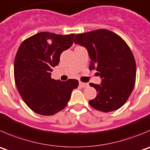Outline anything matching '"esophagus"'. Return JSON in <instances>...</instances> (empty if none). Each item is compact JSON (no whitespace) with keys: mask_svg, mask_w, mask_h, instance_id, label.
<instances>
[{"mask_svg":"<svg viewBox=\"0 0 150 150\" xmlns=\"http://www.w3.org/2000/svg\"><path fill=\"white\" fill-rule=\"evenodd\" d=\"M79 86L82 88H86V87L88 86V83H83V82H79Z\"/></svg>","mask_w":150,"mask_h":150,"instance_id":"34e87169","label":"esophagus"}]
</instances>
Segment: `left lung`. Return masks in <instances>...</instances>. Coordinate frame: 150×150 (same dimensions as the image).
<instances>
[{
    "instance_id": "8db88e82",
    "label": "left lung",
    "mask_w": 150,
    "mask_h": 150,
    "mask_svg": "<svg viewBox=\"0 0 150 150\" xmlns=\"http://www.w3.org/2000/svg\"><path fill=\"white\" fill-rule=\"evenodd\" d=\"M74 43L87 49L91 59L90 70L96 69L102 78L100 85L89 83L97 92V97L88 101L90 105L103 112L121 108L136 83V61L127 43L106 29L76 34Z\"/></svg>"
}]
</instances>
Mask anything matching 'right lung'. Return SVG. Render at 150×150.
<instances>
[{
    "label": "right lung",
    "mask_w": 150,
    "mask_h": 150,
    "mask_svg": "<svg viewBox=\"0 0 150 150\" xmlns=\"http://www.w3.org/2000/svg\"><path fill=\"white\" fill-rule=\"evenodd\" d=\"M75 34L41 32L22 42L16 54L14 75L16 86L25 104L36 114L51 116L67 105L78 81L51 78L64 50L73 44Z\"/></svg>",
    "instance_id": "1"
}]
</instances>
